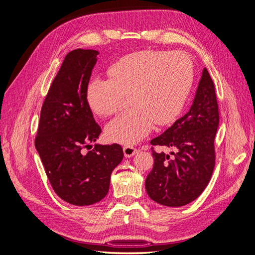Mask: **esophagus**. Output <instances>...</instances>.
<instances>
[{
	"mask_svg": "<svg viewBox=\"0 0 255 255\" xmlns=\"http://www.w3.org/2000/svg\"><path fill=\"white\" fill-rule=\"evenodd\" d=\"M123 152H125L126 157H130V156H134L135 154L138 152V150L132 145H126V146H123Z\"/></svg>",
	"mask_w": 255,
	"mask_h": 255,
	"instance_id": "34e87169",
	"label": "esophagus"
}]
</instances>
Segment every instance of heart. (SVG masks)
Here are the masks:
<instances>
[{"label": "heart", "instance_id": "heart-1", "mask_svg": "<svg viewBox=\"0 0 255 255\" xmlns=\"http://www.w3.org/2000/svg\"><path fill=\"white\" fill-rule=\"evenodd\" d=\"M110 79L95 78L86 99L97 115L117 113L126 96L133 105L106 127L111 140L133 144L148 135L154 123L167 126L181 114L190 94L194 67L180 52L144 50L118 59L107 70Z\"/></svg>", "mask_w": 255, "mask_h": 255}]
</instances>
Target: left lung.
Segmentation results:
<instances>
[{"label": "left lung", "mask_w": 255, "mask_h": 255, "mask_svg": "<svg viewBox=\"0 0 255 255\" xmlns=\"http://www.w3.org/2000/svg\"><path fill=\"white\" fill-rule=\"evenodd\" d=\"M218 125L215 85L204 68L190 110L151 140L152 145L174 150L166 154L151 148L154 165L145 179V190L153 201L165 206H183L202 194L214 171Z\"/></svg>", "instance_id": "8db88e82"}]
</instances>
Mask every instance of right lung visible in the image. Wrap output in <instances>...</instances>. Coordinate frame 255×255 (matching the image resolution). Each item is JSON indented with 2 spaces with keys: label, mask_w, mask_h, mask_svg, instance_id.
Here are the masks:
<instances>
[{
  "label": "right lung",
  "mask_w": 255,
  "mask_h": 255,
  "mask_svg": "<svg viewBox=\"0 0 255 255\" xmlns=\"http://www.w3.org/2000/svg\"><path fill=\"white\" fill-rule=\"evenodd\" d=\"M98 54L82 49L67 54L45 96L35 138L53 190L79 206L101 201L109 192L113 170L123 158L118 143L90 144L102 132L86 99Z\"/></svg>",
  "instance_id": "right-lung-1"
}]
</instances>
